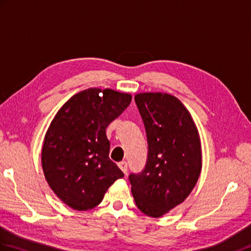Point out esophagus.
Segmentation results:
<instances>
[{
	"mask_svg": "<svg viewBox=\"0 0 251 251\" xmlns=\"http://www.w3.org/2000/svg\"><path fill=\"white\" fill-rule=\"evenodd\" d=\"M119 167H120L121 170L126 174V172H127V162H126V161H121V162H119Z\"/></svg>",
	"mask_w": 251,
	"mask_h": 251,
	"instance_id": "1",
	"label": "esophagus"
}]
</instances>
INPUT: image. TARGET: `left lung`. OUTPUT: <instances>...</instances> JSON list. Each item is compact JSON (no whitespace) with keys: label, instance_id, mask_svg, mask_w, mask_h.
<instances>
[{"label":"left lung","instance_id":"left-lung-1","mask_svg":"<svg viewBox=\"0 0 251 251\" xmlns=\"http://www.w3.org/2000/svg\"><path fill=\"white\" fill-rule=\"evenodd\" d=\"M135 100L147 131L149 155L144 170L130 174L138 208L158 218L184 202L202 169L199 131L190 112L176 96L138 93Z\"/></svg>","mask_w":251,"mask_h":251}]
</instances>
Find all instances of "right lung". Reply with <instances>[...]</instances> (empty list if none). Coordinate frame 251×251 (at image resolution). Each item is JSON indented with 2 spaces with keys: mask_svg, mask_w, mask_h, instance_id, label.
I'll return each instance as SVG.
<instances>
[{
  "mask_svg": "<svg viewBox=\"0 0 251 251\" xmlns=\"http://www.w3.org/2000/svg\"><path fill=\"white\" fill-rule=\"evenodd\" d=\"M131 94L87 89L63 104L46 132L42 166L56 197L77 211L94 208L124 176L109 158L108 125L129 106Z\"/></svg>",
  "mask_w": 251,
  "mask_h": 251,
  "instance_id": "obj_1",
  "label": "right lung"
}]
</instances>
